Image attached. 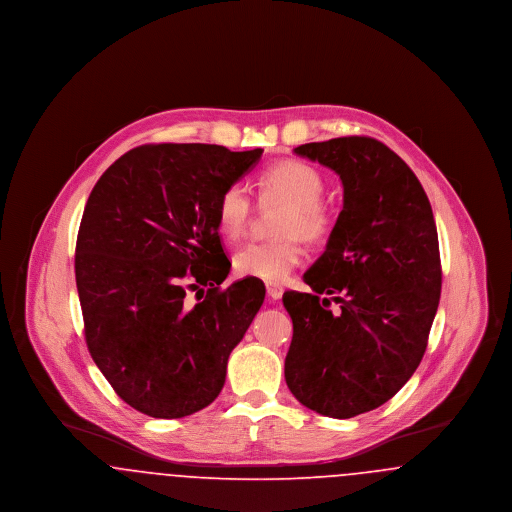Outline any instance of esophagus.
<instances>
[{"label":"esophagus","mask_w":512,"mask_h":512,"mask_svg":"<svg viewBox=\"0 0 512 512\" xmlns=\"http://www.w3.org/2000/svg\"><path fill=\"white\" fill-rule=\"evenodd\" d=\"M282 293H284V288L280 284H267V295L270 299L276 301L282 297Z\"/></svg>","instance_id":"1"}]
</instances>
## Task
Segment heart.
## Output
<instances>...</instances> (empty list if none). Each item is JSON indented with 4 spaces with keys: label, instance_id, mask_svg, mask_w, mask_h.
<instances>
[{
    "label": "heart",
    "instance_id": "heart-1",
    "mask_svg": "<svg viewBox=\"0 0 512 512\" xmlns=\"http://www.w3.org/2000/svg\"><path fill=\"white\" fill-rule=\"evenodd\" d=\"M257 190L263 205H284L276 240L251 242L234 255L238 276L257 278L268 284L284 282L303 261L301 238L322 242L332 230V213L322 203L324 178L309 163L278 161L257 176ZM253 215V201L244 186L232 184L220 194L217 226L228 244H236Z\"/></svg>",
    "mask_w": 512,
    "mask_h": 512
}]
</instances>
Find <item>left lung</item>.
<instances>
[{"label": "left lung", "instance_id": "left-lung-1", "mask_svg": "<svg viewBox=\"0 0 512 512\" xmlns=\"http://www.w3.org/2000/svg\"><path fill=\"white\" fill-rule=\"evenodd\" d=\"M293 151L340 176L343 209L303 276L313 293L282 297L293 320L284 376L307 409L351 418L384 405L424 357L441 293L436 220L409 165L374 138Z\"/></svg>", "mask_w": 512, "mask_h": 512}]
</instances>
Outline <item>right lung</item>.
Wrapping results in <instances>:
<instances>
[{
	"instance_id": "right-lung-1",
	"label": "right lung",
	"mask_w": 512,
	"mask_h": 512,
	"mask_svg": "<svg viewBox=\"0 0 512 512\" xmlns=\"http://www.w3.org/2000/svg\"><path fill=\"white\" fill-rule=\"evenodd\" d=\"M263 149L149 144L101 174L74 255L84 334L94 363L124 403L153 418L211 405L232 349L265 301V286L220 284V194ZM208 288L197 304L185 293Z\"/></svg>"
}]
</instances>
